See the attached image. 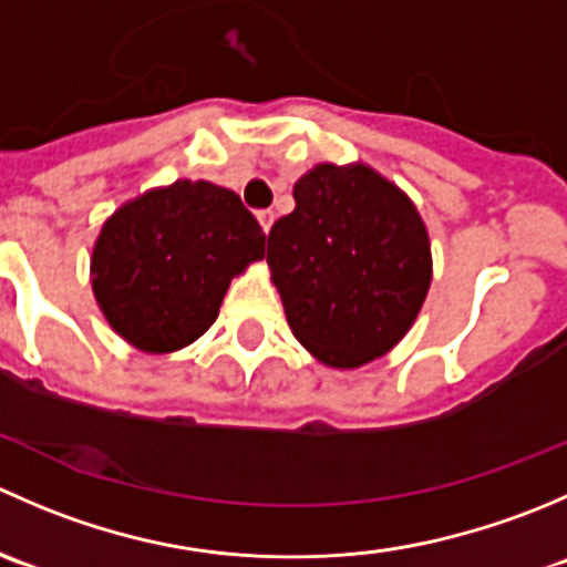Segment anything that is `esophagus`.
I'll return each instance as SVG.
<instances>
[{"mask_svg": "<svg viewBox=\"0 0 567 567\" xmlns=\"http://www.w3.org/2000/svg\"><path fill=\"white\" fill-rule=\"evenodd\" d=\"M257 221H260L262 233H268L274 225V210H260V214H257Z\"/></svg>", "mask_w": 567, "mask_h": 567, "instance_id": "esophagus-1", "label": "esophagus"}]
</instances>
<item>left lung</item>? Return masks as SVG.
<instances>
[{
	"instance_id": "1",
	"label": "left lung",
	"mask_w": 567,
	"mask_h": 567,
	"mask_svg": "<svg viewBox=\"0 0 567 567\" xmlns=\"http://www.w3.org/2000/svg\"><path fill=\"white\" fill-rule=\"evenodd\" d=\"M268 233V268L296 340L326 368L357 370L405 337L433 277L427 227L368 164H318Z\"/></svg>"
}]
</instances>
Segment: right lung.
I'll list each match as a JSON object with an SVG mask.
<instances>
[{"mask_svg": "<svg viewBox=\"0 0 567 567\" xmlns=\"http://www.w3.org/2000/svg\"><path fill=\"white\" fill-rule=\"evenodd\" d=\"M266 236L230 188L181 181L147 188L101 227L90 257L106 323L142 353H173L210 329L233 277Z\"/></svg>", "mask_w": 567, "mask_h": 567, "instance_id": "1", "label": "right lung"}]
</instances>
